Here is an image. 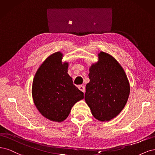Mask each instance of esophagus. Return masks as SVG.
Returning <instances> with one entry per match:
<instances>
[{"mask_svg":"<svg viewBox=\"0 0 155 155\" xmlns=\"http://www.w3.org/2000/svg\"><path fill=\"white\" fill-rule=\"evenodd\" d=\"M78 88L79 89V90H81L83 93L85 92V87L84 86H82V85H80V86H78Z\"/></svg>","mask_w":155,"mask_h":155,"instance_id":"34e87169","label":"esophagus"}]
</instances>
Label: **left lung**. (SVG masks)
Here are the masks:
<instances>
[{
	"instance_id": "1",
	"label": "left lung",
	"mask_w": 155,
	"mask_h": 155,
	"mask_svg": "<svg viewBox=\"0 0 155 155\" xmlns=\"http://www.w3.org/2000/svg\"><path fill=\"white\" fill-rule=\"evenodd\" d=\"M98 62L89 68L85 101L93 116L101 122L116 117L126 106L130 85L124 69L111 54H98Z\"/></svg>"
}]
</instances>
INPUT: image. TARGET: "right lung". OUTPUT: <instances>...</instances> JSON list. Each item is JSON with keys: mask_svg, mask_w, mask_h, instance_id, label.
<instances>
[{"mask_svg": "<svg viewBox=\"0 0 155 155\" xmlns=\"http://www.w3.org/2000/svg\"><path fill=\"white\" fill-rule=\"evenodd\" d=\"M63 54L54 53L39 67L32 84V97L38 111L49 120L61 122L84 93L74 86L68 73V62H62Z\"/></svg>", "mask_w": 155, "mask_h": 155, "instance_id": "1", "label": "right lung"}]
</instances>
